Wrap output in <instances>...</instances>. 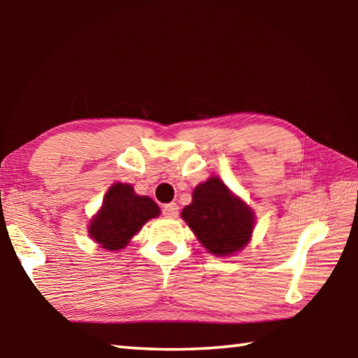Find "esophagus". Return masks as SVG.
Returning <instances> with one entry per match:
<instances>
[{
    "label": "esophagus",
    "instance_id": "obj_1",
    "mask_svg": "<svg viewBox=\"0 0 358 358\" xmlns=\"http://www.w3.org/2000/svg\"><path fill=\"white\" fill-rule=\"evenodd\" d=\"M162 213H164V216L167 217H177L178 213H180V208L177 203H167L164 205V208H162Z\"/></svg>",
    "mask_w": 358,
    "mask_h": 358
}]
</instances>
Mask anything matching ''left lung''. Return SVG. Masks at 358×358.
Returning <instances> with one entry per match:
<instances>
[{
  "label": "left lung",
  "instance_id": "1",
  "mask_svg": "<svg viewBox=\"0 0 358 358\" xmlns=\"http://www.w3.org/2000/svg\"><path fill=\"white\" fill-rule=\"evenodd\" d=\"M181 217L205 250L220 257L243 250L254 229L252 210L217 177L196 186Z\"/></svg>",
  "mask_w": 358,
  "mask_h": 358
}]
</instances>
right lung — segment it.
Listing matches in <instances>:
<instances>
[{"instance_id":"1","label":"right lung","mask_w":358,"mask_h":358,"mask_svg":"<svg viewBox=\"0 0 358 358\" xmlns=\"http://www.w3.org/2000/svg\"><path fill=\"white\" fill-rule=\"evenodd\" d=\"M153 199L138 196L128 183H115L106 192L102 207L90 221L88 234L108 251H120L148 220L159 216Z\"/></svg>"}]
</instances>
